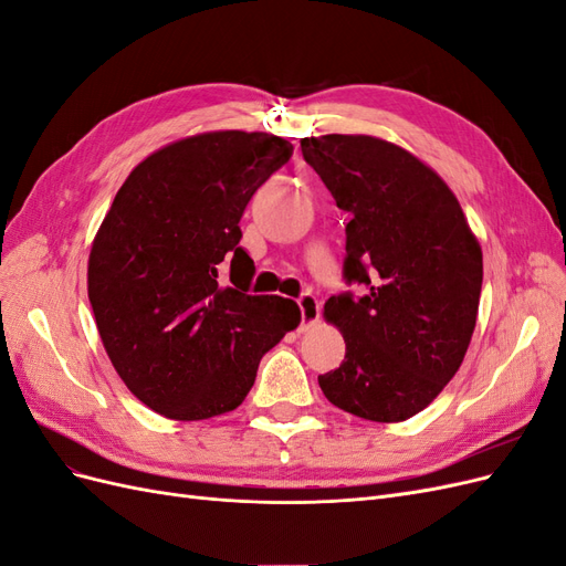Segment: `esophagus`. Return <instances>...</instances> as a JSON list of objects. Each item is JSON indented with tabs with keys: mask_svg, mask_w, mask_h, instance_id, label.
Wrapping results in <instances>:
<instances>
[{
	"mask_svg": "<svg viewBox=\"0 0 566 566\" xmlns=\"http://www.w3.org/2000/svg\"><path fill=\"white\" fill-rule=\"evenodd\" d=\"M297 304H300V312H302V323L304 325H314L318 321V316H321V302H318V297L312 295V293H304L297 300Z\"/></svg>",
	"mask_w": 566,
	"mask_h": 566,
	"instance_id": "34e87169",
	"label": "esophagus"
}]
</instances>
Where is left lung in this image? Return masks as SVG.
<instances>
[{
  "label": "left lung",
  "instance_id": "left-lung-1",
  "mask_svg": "<svg viewBox=\"0 0 566 566\" xmlns=\"http://www.w3.org/2000/svg\"><path fill=\"white\" fill-rule=\"evenodd\" d=\"M300 146L352 217L342 279L361 287L323 306L347 352L318 385L352 416L413 418L465 358L482 295V248L451 188L408 150L364 134L312 136Z\"/></svg>",
  "mask_w": 566,
  "mask_h": 566
}]
</instances>
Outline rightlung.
Here are the masks:
<instances>
[{"label": "right lung", "instance_id": "obj_1", "mask_svg": "<svg viewBox=\"0 0 566 566\" xmlns=\"http://www.w3.org/2000/svg\"><path fill=\"white\" fill-rule=\"evenodd\" d=\"M293 144L264 132H210L153 153L119 188L90 254V302L119 378L172 420L241 406L262 356L300 310L250 295L254 262L238 245L250 198ZM232 264L233 286L218 273Z\"/></svg>", "mask_w": 566, "mask_h": 566}]
</instances>
